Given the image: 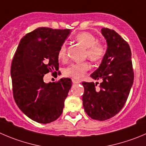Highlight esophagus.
<instances>
[{"label":"esophagus","mask_w":146,"mask_h":146,"mask_svg":"<svg viewBox=\"0 0 146 146\" xmlns=\"http://www.w3.org/2000/svg\"><path fill=\"white\" fill-rule=\"evenodd\" d=\"M72 82H73V84H79V83H80V81L73 79V80H72Z\"/></svg>","instance_id":"obj_1"}]
</instances>
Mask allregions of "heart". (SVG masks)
<instances>
[{"instance_id":"obj_1","label":"heart","mask_w":146,"mask_h":146,"mask_svg":"<svg viewBox=\"0 0 146 146\" xmlns=\"http://www.w3.org/2000/svg\"><path fill=\"white\" fill-rule=\"evenodd\" d=\"M74 39L77 42L80 43L83 46L85 47L84 57H88L92 62H100L106 54L107 48L105 44L100 41H97V37L91 33L87 31L80 32L75 36ZM57 57L62 62H65L67 59V51L65 44H62L59 47ZM90 68V63L87 61H84L72 64L65 68L64 73L66 77L80 80L84 77Z\"/></svg>"}]
</instances>
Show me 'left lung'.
<instances>
[{"label": "left lung", "instance_id": "1", "mask_svg": "<svg viewBox=\"0 0 146 146\" xmlns=\"http://www.w3.org/2000/svg\"><path fill=\"white\" fill-rule=\"evenodd\" d=\"M108 48L99 68L90 75L101 80L100 89L94 82H82V102L86 113L94 120H106L117 115L128 98L134 72L129 44L112 29L102 28Z\"/></svg>", "mask_w": 146, "mask_h": 146}]
</instances>
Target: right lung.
<instances>
[{
	"mask_svg": "<svg viewBox=\"0 0 146 146\" xmlns=\"http://www.w3.org/2000/svg\"><path fill=\"white\" fill-rule=\"evenodd\" d=\"M69 33V29L38 28L21 38L12 60L15 102L26 116L37 123H51L63 112L72 80L62 78L46 84L44 77L48 72L57 74L58 51Z\"/></svg>",
	"mask_w": 146,
	"mask_h": 146,
	"instance_id": "1",
	"label": "right lung"
}]
</instances>
